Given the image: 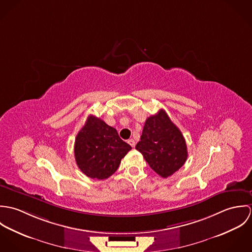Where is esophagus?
<instances>
[{"instance_id": "34e87169", "label": "esophagus", "mask_w": 252, "mask_h": 252, "mask_svg": "<svg viewBox=\"0 0 252 252\" xmlns=\"http://www.w3.org/2000/svg\"><path fill=\"white\" fill-rule=\"evenodd\" d=\"M128 144H130L132 147H134V146L136 145V143H135V141H134L133 139H130V140H128Z\"/></svg>"}]
</instances>
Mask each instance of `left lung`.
I'll return each instance as SVG.
<instances>
[{
    "instance_id": "obj_1",
    "label": "left lung",
    "mask_w": 252,
    "mask_h": 252,
    "mask_svg": "<svg viewBox=\"0 0 252 252\" xmlns=\"http://www.w3.org/2000/svg\"><path fill=\"white\" fill-rule=\"evenodd\" d=\"M136 149L150 168L164 179L180 170L188 156L183 135L164 109L145 120Z\"/></svg>"
}]
</instances>
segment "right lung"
Returning a JSON list of instances; mask_svg holds the SVG:
<instances>
[{
    "mask_svg": "<svg viewBox=\"0 0 252 252\" xmlns=\"http://www.w3.org/2000/svg\"><path fill=\"white\" fill-rule=\"evenodd\" d=\"M132 147L102 119L89 115L74 142L75 162L88 178L106 180L119 167Z\"/></svg>",
    "mask_w": 252,
    "mask_h": 252,
    "instance_id": "right-lung-1",
    "label": "right lung"
}]
</instances>
